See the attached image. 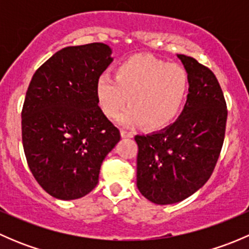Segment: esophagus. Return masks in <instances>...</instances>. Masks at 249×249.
Wrapping results in <instances>:
<instances>
[{
	"label": "esophagus",
	"mask_w": 249,
	"mask_h": 249,
	"mask_svg": "<svg viewBox=\"0 0 249 249\" xmlns=\"http://www.w3.org/2000/svg\"><path fill=\"white\" fill-rule=\"evenodd\" d=\"M120 135H122L123 139H131V137H134V134L130 131H126V130H122Z\"/></svg>",
	"instance_id": "obj_1"
}]
</instances>
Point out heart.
Returning a JSON list of instances; mask_svg holds the SVG:
<instances>
[{"label": "heart", "instance_id": "1", "mask_svg": "<svg viewBox=\"0 0 249 249\" xmlns=\"http://www.w3.org/2000/svg\"><path fill=\"white\" fill-rule=\"evenodd\" d=\"M96 99L102 113L118 117L124 126L142 125L160 130L178 117L189 92V76L183 66L167 64L152 55H135L118 65L114 79L107 74L97 78Z\"/></svg>", "mask_w": 249, "mask_h": 249}]
</instances>
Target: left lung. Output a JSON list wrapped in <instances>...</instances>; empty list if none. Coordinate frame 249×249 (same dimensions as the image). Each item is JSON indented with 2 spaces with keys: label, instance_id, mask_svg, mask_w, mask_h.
Listing matches in <instances>:
<instances>
[{
  "label": "left lung",
  "instance_id": "obj_1",
  "mask_svg": "<svg viewBox=\"0 0 249 249\" xmlns=\"http://www.w3.org/2000/svg\"><path fill=\"white\" fill-rule=\"evenodd\" d=\"M189 76V94L175 123L136 135L137 188L149 201L171 205L200 189L214 170L224 142L227 104L213 72L177 54Z\"/></svg>",
  "mask_w": 249,
  "mask_h": 249
}]
</instances>
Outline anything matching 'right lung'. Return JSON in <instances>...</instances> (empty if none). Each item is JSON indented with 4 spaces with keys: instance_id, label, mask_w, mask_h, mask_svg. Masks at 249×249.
Here are the masks:
<instances>
[{
    "instance_id": "obj_1",
    "label": "right lung",
    "mask_w": 249,
    "mask_h": 249,
    "mask_svg": "<svg viewBox=\"0 0 249 249\" xmlns=\"http://www.w3.org/2000/svg\"><path fill=\"white\" fill-rule=\"evenodd\" d=\"M110 55L104 43L66 47L30 82L21 112L22 145L34 177L55 199L89 194L99 183L102 161L120 141L95 92Z\"/></svg>"
}]
</instances>
